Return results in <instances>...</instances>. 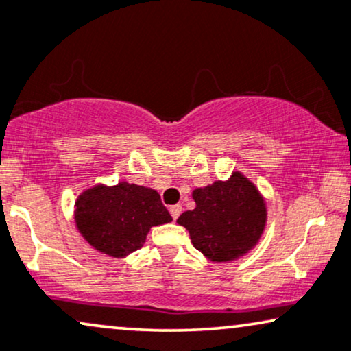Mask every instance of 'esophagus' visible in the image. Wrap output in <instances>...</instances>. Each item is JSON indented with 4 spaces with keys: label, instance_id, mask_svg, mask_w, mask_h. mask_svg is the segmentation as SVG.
<instances>
[{
    "label": "esophagus",
    "instance_id": "34e87169",
    "mask_svg": "<svg viewBox=\"0 0 351 351\" xmlns=\"http://www.w3.org/2000/svg\"><path fill=\"white\" fill-rule=\"evenodd\" d=\"M181 210H183V207H181L180 204H176V206H171L170 207V214H171L173 219H175V220L178 219L180 214H181Z\"/></svg>",
    "mask_w": 351,
    "mask_h": 351
}]
</instances>
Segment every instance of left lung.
Masks as SVG:
<instances>
[{"label":"left lung","instance_id":"obj_1","mask_svg":"<svg viewBox=\"0 0 351 351\" xmlns=\"http://www.w3.org/2000/svg\"><path fill=\"white\" fill-rule=\"evenodd\" d=\"M196 207L176 220L189 232L191 243L212 263L245 256L263 237L267 207L256 184L233 171L227 181H214L193 191Z\"/></svg>","mask_w":351,"mask_h":351}]
</instances>
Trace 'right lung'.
I'll return each mask as SVG.
<instances>
[{
	"mask_svg": "<svg viewBox=\"0 0 351 351\" xmlns=\"http://www.w3.org/2000/svg\"><path fill=\"white\" fill-rule=\"evenodd\" d=\"M74 207L79 233L97 251L112 257L141 250L150 228L173 220L157 191L126 181L92 186L79 194Z\"/></svg>",
	"mask_w": 351,
	"mask_h": 351,
	"instance_id": "right-lung-1",
	"label": "right lung"
}]
</instances>
